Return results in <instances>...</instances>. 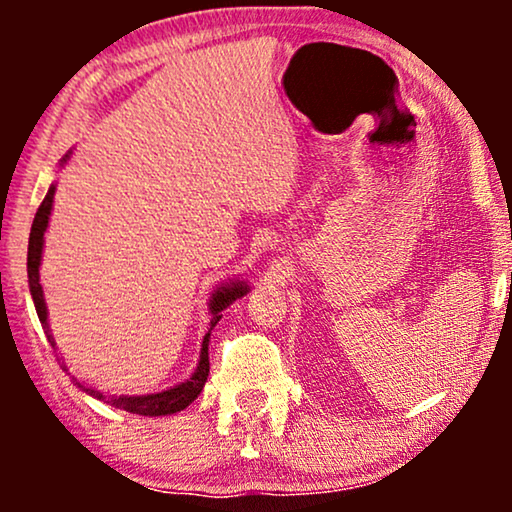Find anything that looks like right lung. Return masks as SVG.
Segmentation results:
<instances>
[{"mask_svg":"<svg viewBox=\"0 0 512 512\" xmlns=\"http://www.w3.org/2000/svg\"><path fill=\"white\" fill-rule=\"evenodd\" d=\"M72 151L65 153V158L60 160V167L67 165ZM53 195H55V184L48 188L44 202H41L37 216H34L32 230H30V244H27V282H30V293L34 300V307H37L39 321L44 326V333L48 342H51L55 349V338L48 328V310H46V300H44V289L39 284V268H41V254H44V233L48 228V219H51V209H53ZM249 293V284L242 282V279H230V282L216 286L209 296V331L202 338V347H200V361L198 368L193 370V375L188 380L174 384V387L165 389V391H156V394H142V396H118V394H104V391L88 387V384L79 382L74 377L76 387L81 391H86L88 396L97 398V401L114 405L118 410L132 412V415H144V417H165V415H174V412H181L188 408L195 398L200 396L202 387H205L207 375H209V335H212V328L221 321V312L226 310L228 305H233L237 298L247 296ZM62 368L67 370L65 361H62Z\"/></svg>","mask_w":512,"mask_h":512,"instance_id":"right-lung-1","label":"right lung"}]
</instances>
